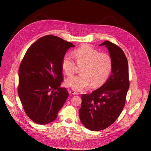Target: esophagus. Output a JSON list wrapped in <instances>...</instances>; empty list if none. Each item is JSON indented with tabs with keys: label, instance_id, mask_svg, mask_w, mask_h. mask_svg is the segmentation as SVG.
Instances as JSON below:
<instances>
[{
	"label": "esophagus",
	"instance_id": "34e87169",
	"mask_svg": "<svg viewBox=\"0 0 151 151\" xmlns=\"http://www.w3.org/2000/svg\"><path fill=\"white\" fill-rule=\"evenodd\" d=\"M69 94H70L72 95H78V94H79V93L78 92H76V91H75V90L69 91Z\"/></svg>",
	"mask_w": 151,
	"mask_h": 151
}]
</instances>
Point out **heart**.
Masks as SVG:
<instances>
[{
  "mask_svg": "<svg viewBox=\"0 0 151 151\" xmlns=\"http://www.w3.org/2000/svg\"><path fill=\"white\" fill-rule=\"evenodd\" d=\"M78 65H83L80 75L67 78L65 84L75 90H82L89 87H98L104 83L109 76L112 68V58L106 53H100L90 46L85 45L75 51ZM76 67L72 55L67 54L62 61V68L68 76L73 75Z\"/></svg>",
  "mask_w": 151,
  "mask_h": 151,
  "instance_id": "obj_1",
  "label": "heart"
}]
</instances>
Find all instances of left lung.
Segmentation results:
<instances>
[{
  "label": "left lung",
  "instance_id": "obj_1",
  "mask_svg": "<svg viewBox=\"0 0 151 151\" xmlns=\"http://www.w3.org/2000/svg\"><path fill=\"white\" fill-rule=\"evenodd\" d=\"M99 46L108 49L112 68L102 86L90 94L82 95L79 117L84 126L91 131L105 129L116 121L124 106L129 88L128 61L123 51L108 40Z\"/></svg>",
  "mask_w": 151,
  "mask_h": 151
}]
</instances>
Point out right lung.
Instances as JSON below:
<instances>
[{"instance_id":"obj_1","label":"right lung","mask_w":151,"mask_h":151,"mask_svg":"<svg viewBox=\"0 0 151 151\" xmlns=\"http://www.w3.org/2000/svg\"><path fill=\"white\" fill-rule=\"evenodd\" d=\"M75 46L46 35L27 50L19 68L18 93L25 112L35 123L45 124L56 119L68 97L63 81V59Z\"/></svg>"}]
</instances>
